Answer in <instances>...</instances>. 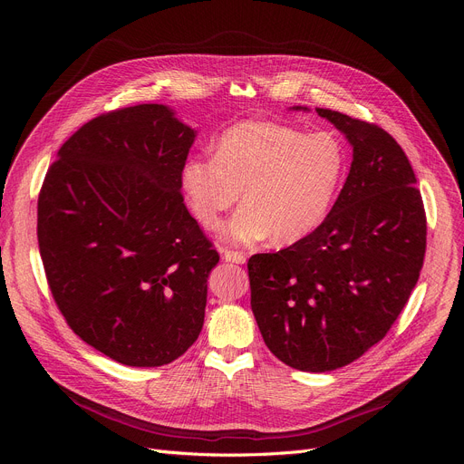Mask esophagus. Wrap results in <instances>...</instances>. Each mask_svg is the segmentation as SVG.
I'll list each match as a JSON object with an SVG mask.
<instances>
[{"mask_svg":"<svg viewBox=\"0 0 464 464\" xmlns=\"http://www.w3.org/2000/svg\"><path fill=\"white\" fill-rule=\"evenodd\" d=\"M224 259L229 263H237V265L246 263V256L242 252H235V250H224Z\"/></svg>","mask_w":464,"mask_h":464,"instance_id":"obj_1","label":"esophagus"}]
</instances>
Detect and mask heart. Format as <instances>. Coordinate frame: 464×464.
Wrapping results in <instances>:
<instances>
[{
	"instance_id": "obj_1",
	"label": "heart",
	"mask_w": 464,
	"mask_h": 464,
	"mask_svg": "<svg viewBox=\"0 0 464 464\" xmlns=\"http://www.w3.org/2000/svg\"><path fill=\"white\" fill-rule=\"evenodd\" d=\"M346 149L334 133H306L276 121L246 120L218 140L216 154L182 165L191 214L214 227L240 198L238 212L219 227L231 245L273 238L291 245L318 229L346 175Z\"/></svg>"
}]
</instances>
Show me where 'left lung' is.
Here are the masks:
<instances>
[{
  "mask_svg": "<svg viewBox=\"0 0 464 464\" xmlns=\"http://www.w3.org/2000/svg\"><path fill=\"white\" fill-rule=\"evenodd\" d=\"M315 112L352 144L344 188L318 229L252 256L248 275L266 348L291 369L327 372L359 359L399 318L423 266L427 218L392 135L343 112Z\"/></svg>",
  "mask_w": 464,
  "mask_h": 464,
  "instance_id": "1",
  "label": "left lung"
}]
</instances>
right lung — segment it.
<instances>
[{
    "label": "right lung",
    "instance_id": "add662e5",
    "mask_svg": "<svg viewBox=\"0 0 464 464\" xmlns=\"http://www.w3.org/2000/svg\"><path fill=\"white\" fill-rule=\"evenodd\" d=\"M198 131L167 105L102 114L58 150L37 201L48 287L86 344L161 367L198 340L219 256L182 198Z\"/></svg>",
    "mask_w": 464,
    "mask_h": 464
}]
</instances>
